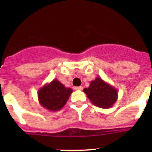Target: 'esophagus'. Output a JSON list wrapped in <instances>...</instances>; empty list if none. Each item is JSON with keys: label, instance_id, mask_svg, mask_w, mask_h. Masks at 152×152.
<instances>
[{"label": "esophagus", "instance_id": "1", "mask_svg": "<svg viewBox=\"0 0 152 152\" xmlns=\"http://www.w3.org/2000/svg\"><path fill=\"white\" fill-rule=\"evenodd\" d=\"M76 90H82V89H83V87H82V86H79V87H76Z\"/></svg>", "mask_w": 152, "mask_h": 152}]
</instances>
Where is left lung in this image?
Returning <instances> with one entry per match:
<instances>
[{"label": "left lung", "mask_w": 152, "mask_h": 152, "mask_svg": "<svg viewBox=\"0 0 152 152\" xmlns=\"http://www.w3.org/2000/svg\"><path fill=\"white\" fill-rule=\"evenodd\" d=\"M93 105L103 109L112 107L118 99V90L115 87L96 77L90 86L83 90Z\"/></svg>", "instance_id": "1"}]
</instances>
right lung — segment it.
<instances>
[{"label": "right lung", "mask_w": 152, "mask_h": 152, "mask_svg": "<svg viewBox=\"0 0 152 152\" xmlns=\"http://www.w3.org/2000/svg\"><path fill=\"white\" fill-rule=\"evenodd\" d=\"M72 93L71 88L65 87L57 79H53L38 90V100L42 107L49 111L56 112L65 105Z\"/></svg>", "instance_id": "add662e5"}]
</instances>
